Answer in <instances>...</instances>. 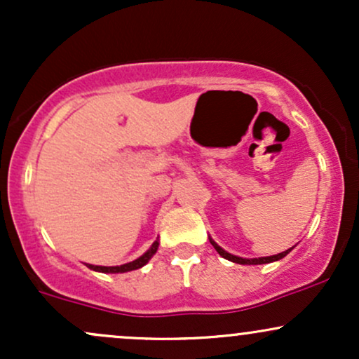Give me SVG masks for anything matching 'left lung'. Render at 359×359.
<instances>
[{
	"instance_id": "1",
	"label": "left lung",
	"mask_w": 359,
	"mask_h": 359,
	"mask_svg": "<svg viewBox=\"0 0 359 359\" xmlns=\"http://www.w3.org/2000/svg\"><path fill=\"white\" fill-rule=\"evenodd\" d=\"M209 241H211V245L214 246V250H216L217 253H219L222 258L229 259V262H233V263H240V265H263V263H271V262H277V259H282L283 257H287V255L290 253L292 250H294V246H292L290 250H285V251H282V253H278V255H273V257H263V258H251V259H248V258H240V257H234V255L228 253V251H224V250H222L219 245H216V243H214V241L211 240V238H209Z\"/></svg>"
}]
</instances>
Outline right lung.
Masks as SVG:
<instances>
[{
    "label": "right lung",
    "instance_id": "1",
    "mask_svg": "<svg viewBox=\"0 0 359 359\" xmlns=\"http://www.w3.org/2000/svg\"><path fill=\"white\" fill-rule=\"evenodd\" d=\"M156 248H158V241H155L154 245L150 246V250L147 251L145 255H142V257L133 259V262L130 263H125V265H119V266H97V265H88L90 270L94 271H102V273H125V271H131V270H138L142 269L143 265H147L148 259L155 255Z\"/></svg>",
    "mask_w": 359,
    "mask_h": 359
}]
</instances>
